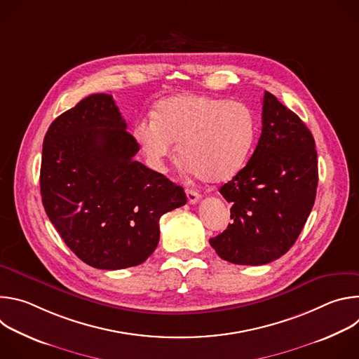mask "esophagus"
Here are the masks:
<instances>
[{
  "label": "esophagus",
  "mask_w": 359,
  "mask_h": 359,
  "mask_svg": "<svg viewBox=\"0 0 359 359\" xmlns=\"http://www.w3.org/2000/svg\"><path fill=\"white\" fill-rule=\"evenodd\" d=\"M186 194H187V201L190 204H196L201 198V194L194 191V190H191V189H186Z\"/></svg>",
  "instance_id": "34e87169"
}]
</instances>
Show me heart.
I'll list each match as a JSON object with an SVG mask.
<instances>
[{
	"label": "heart",
	"instance_id": "obj_1",
	"mask_svg": "<svg viewBox=\"0 0 359 359\" xmlns=\"http://www.w3.org/2000/svg\"><path fill=\"white\" fill-rule=\"evenodd\" d=\"M132 135L151 169L162 172L179 143L190 172L204 182L220 183L245 165L257 122L240 102L184 93L159 100L151 118L136 122Z\"/></svg>",
	"mask_w": 359,
	"mask_h": 359
}]
</instances>
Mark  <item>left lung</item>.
Masks as SVG:
<instances>
[{"mask_svg": "<svg viewBox=\"0 0 359 359\" xmlns=\"http://www.w3.org/2000/svg\"><path fill=\"white\" fill-rule=\"evenodd\" d=\"M263 129L248 163L220 187L233 223L210 245L233 264L262 266L284 255L298 238L317 194L316 142L305 123L270 92Z\"/></svg>", "mask_w": 359, "mask_h": 359, "instance_id": "obj_1", "label": "left lung"}]
</instances>
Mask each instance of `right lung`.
Instances as JSON below:
<instances>
[{
  "instance_id": "add662e5",
  "label": "right lung",
  "mask_w": 359,
  "mask_h": 359,
  "mask_svg": "<svg viewBox=\"0 0 359 359\" xmlns=\"http://www.w3.org/2000/svg\"><path fill=\"white\" fill-rule=\"evenodd\" d=\"M137 151L108 93L82 99L43 137V209L90 267L122 270L146 262L159 243V219L187 201L182 186L135 161Z\"/></svg>"
}]
</instances>
